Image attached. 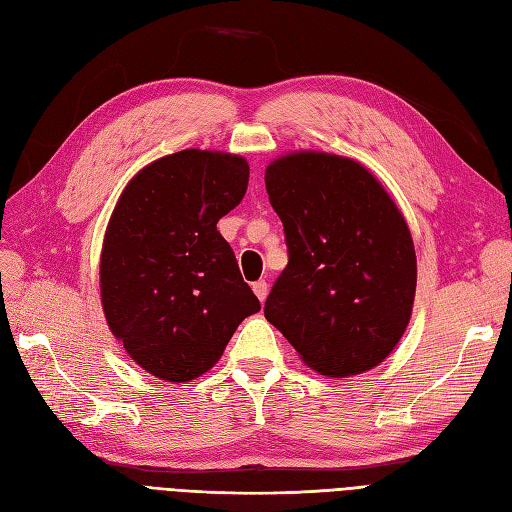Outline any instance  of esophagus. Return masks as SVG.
<instances>
[{
    "label": "esophagus",
    "mask_w": 512,
    "mask_h": 512,
    "mask_svg": "<svg viewBox=\"0 0 512 512\" xmlns=\"http://www.w3.org/2000/svg\"><path fill=\"white\" fill-rule=\"evenodd\" d=\"M252 290H254L256 297L260 299V303L267 299V294H269V286H267V282H265V280H258V282H254V284H252Z\"/></svg>",
    "instance_id": "34e87169"
}]
</instances>
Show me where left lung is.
<instances>
[{
  "label": "left lung",
  "instance_id": "8db88e82",
  "mask_svg": "<svg viewBox=\"0 0 512 512\" xmlns=\"http://www.w3.org/2000/svg\"><path fill=\"white\" fill-rule=\"evenodd\" d=\"M265 183L288 245L265 318L322 376L374 369L412 316L416 254L404 215L363 164L333 153H288Z\"/></svg>",
  "mask_w": 512,
  "mask_h": 512
}]
</instances>
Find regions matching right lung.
<instances>
[{
	"instance_id": "add662e5",
	"label": "right lung",
	"mask_w": 512,
	"mask_h": 512,
	"mask_svg": "<svg viewBox=\"0 0 512 512\" xmlns=\"http://www.w3.org/2000/svg\"><path fill=\"white\" fill-rule=\"evenodd\" d=\"M247 181L241 156L183 149L145 166L117 200L100 258L102 309L151 376H203L241 320L260 309L218 230Z\"/></svg>"
}]
</instances>
